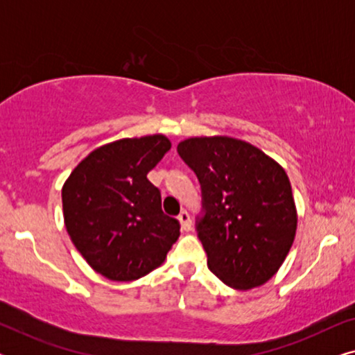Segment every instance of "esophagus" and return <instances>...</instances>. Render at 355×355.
Wrapping results in <instances>:
<instances>
[{
	"label": "esophagus",
	"mask_w": 355,
	"mask_h": 355,
	"mask_svg": "<svg viewBox=\"0 0 355 355\" xmlns=\"http://www.w3.org/2000/svg\"><path fill=\"white\" fill-rule=\"evenodd\" d=\"M178 220H179V223H181V227H182L184 231H191L192 230L191 216H189V213L186 210H182L181 213H179Z\"/></svg>",
	"instance_id": "34e87169"
}]
</instances>
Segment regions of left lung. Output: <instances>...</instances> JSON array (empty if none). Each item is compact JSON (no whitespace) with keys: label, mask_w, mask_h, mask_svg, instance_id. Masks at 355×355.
I'll return each instance as SVG.
<instances>
[{"label":"left lung","mask_w":355,"mask_h":355,"mask_svg":"<svg viewBox=\"0 0 355 355\" xmlns=\"http://www.w3.org/2000/svg\"><path fill=\"white\" fill-rule=\"evenodd\" d=\"M178 153L202 187L196 230L208 268L234 289L265 284L297 227L288 174L260 148L226 135L182 140Z\"/></svg>","instance_id":"1"}]
</instances>
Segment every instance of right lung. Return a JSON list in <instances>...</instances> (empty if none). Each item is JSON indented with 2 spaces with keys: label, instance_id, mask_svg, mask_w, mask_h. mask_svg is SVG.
Returning a JSON list of instances; mask_svg holds the SVG:
<instances>
[{
  "label": "right lung",
  "instance_id": "1",
  "mask_svg": "<svg viewBox=\"0 0 355 355\" xmlns=\"http://www.w3.org/2000/svg\"><path fill=\"white\" fill-rule=\"evenodd\" d=\"M171 142L162 134L121 139L96 148L62 186V213L72 244L96 273L134 281L166 259L181 232L164 215L147 174Z\"/></svg>",
  "mask_w": 355,
  "mask_h": 355
}]
</instances>
